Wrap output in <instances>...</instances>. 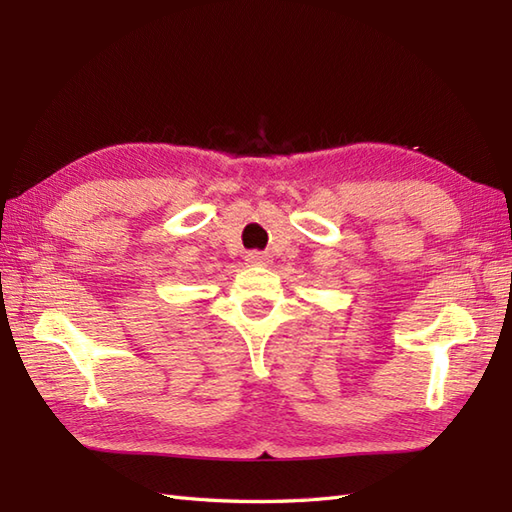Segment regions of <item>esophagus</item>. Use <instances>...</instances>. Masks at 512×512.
Returning <instances> with one entry per match:
<instances>
[{"label":"esophagus","instance_id":"1","mask_svg":"<svg viewBox=\"0 0 512 512\" xmlns=\"http://www.w3.org/2000/svg\"><path fill=\"white\" fill-rule=\"evenodd\" d=\"M246 262L253 266H264V264H268V255L259 253V250H250V253H246Z\"/></svg>","mask_w":512,"mask_h":512}]
</instances>
